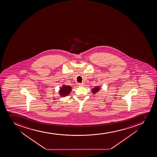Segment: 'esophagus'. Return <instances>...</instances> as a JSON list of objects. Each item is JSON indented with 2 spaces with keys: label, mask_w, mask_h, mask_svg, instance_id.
<instances>
[{
  "label": "esophagus",
  "mask_w": 157,
  "mask_h": 157,
  "mask_svg": "<svg viewBox=\"0 0 157 157\" xmlns=\"http://www.w3.org/2000/svg\"><path fill=\"white\" fill-rule=\"evenodd\" d=\"M78 86H84V83H78Z\"/></svg>",
  "instance_id": "34e87169"
}]
</instances>
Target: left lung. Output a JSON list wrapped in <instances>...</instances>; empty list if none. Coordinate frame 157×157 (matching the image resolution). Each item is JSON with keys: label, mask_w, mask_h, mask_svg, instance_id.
Wrapping results in <instances>:
<instances>
[{"label": "left lung", "mask_w": 157, "mask_h": 157, "mask_svg": "<svg viewBox=\"0 0 157 157\" xmlns=\"http://www.w3.org/2000/svg\"><path fill=\"white\" fill-rule=\"evenodd\" d=\"M99 90L100 89H99V87H98L94 88V89L92 90V92H93V93H96L97 92H98V90Z\"/></svg>", "instance_id": "obj_1"}]
</instances>
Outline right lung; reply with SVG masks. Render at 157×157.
Returning <instances> with one entry per match:
<instances>
[{"label":"right lung","mask_w":157,"mask_h":157,"mask_svg":"<svg viewBox=\"0 0 157 157\" xmlns=\"http://www.w3.org/2000/svg\"><path fill=\"white\" fill-rule=\"evenodd\" d=\"M71 86H63L60 90V94L62 96H66L71 93Z\"/></svg>","instance_id":"1"}]
</instances>
